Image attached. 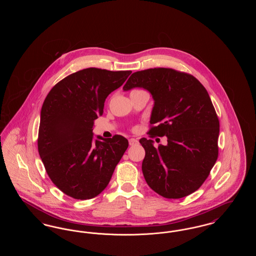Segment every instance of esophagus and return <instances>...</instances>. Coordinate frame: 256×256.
I'll use <instances>...</instances> for the list:
<instances>
[{"mask_svg": "<svg viewBox=\"0 0 256 256\" xmlns=\"http://www.w3.org/2000/svg\"><path fill=\"white\" fill-rule=\"evenodd\" d=\"M128 142H130V146H134V145H137V144H138V140L135 139V138H130V139L128 140Z\"/></svg>", "mask_w": 256, "mask_h": 256, "instance_id": "1", "label": "esophagus"}]
</instances>
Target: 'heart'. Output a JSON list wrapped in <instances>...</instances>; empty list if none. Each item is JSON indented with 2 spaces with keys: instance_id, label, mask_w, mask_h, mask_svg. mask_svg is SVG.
<instances>
[{
  "instance_id": "obj_1",
  "label": "heart",
  "mask_w": 256,
  "mask_h": 256,
  "mask_svg": "<svg viewBox=\"0 0 256 256\" xmlns=\"http://www.w3.org/2000/svg\"><path fill=\"white\" fill-rule=\"evenodd\" d=\"M134 91H135V90H134Z\"/></svg>"
}]
</instances>
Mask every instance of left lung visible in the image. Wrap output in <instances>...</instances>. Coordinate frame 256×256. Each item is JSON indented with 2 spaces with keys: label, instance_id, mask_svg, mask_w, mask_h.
I'll return each instance as SVG.
<instances>
[{
  "label": "left lung",
  "instance_id": "left-lung-1",
  "mask_svg": "<svg viewBox=\"0 0 256 256\" xmlns=\"http://www.w3.org/2000/svg\"><path fill=\"white\" fill-rule=\"evenodd\" d=\"M135 87L148 90L154 100L150 136L168 139L158 148L152 139L139 141L146 152L142 170L148 185L167 198L194 193L219 154V119L206 89L192 74L170 68L135 72L122 89Z\"/></svg>",
  "mask_w": 256,
  "mask_h": 256
}]
</instances>
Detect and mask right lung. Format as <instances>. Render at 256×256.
<instances>
[{
	"label": "right lung",
	"instance_id": "obj_1",
	"mask_svg": "<svg viewBox=\"0 0 256 256\" xmlns=\"http://www.w3.org/2000/svg\"><path fill=\"white\" fill-rule=\"evenodd\" d=\"M132 71L87 68L54 86L40 114L38 152L52 183L76 200H89L108 185L128 146L122 135L93 139L106 98Z\"/></svg>",
	"mask_w": 256,
	"mask_h": 256
}]
</instances>
